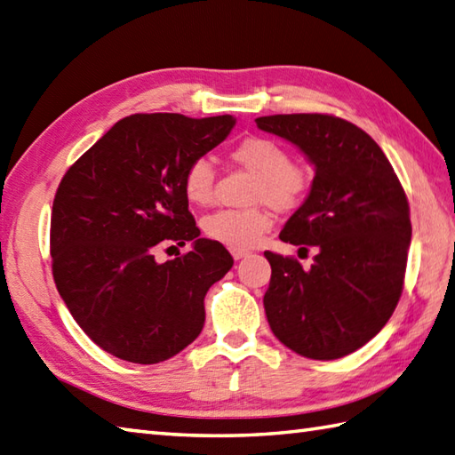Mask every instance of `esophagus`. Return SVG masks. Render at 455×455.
<instances>
[{"mask_svg":"<svg viewBox=\"0 0 455 455\" xmlns=\"http://www.w3.org/2000/svg\"><path fill=\"white\" fill-rule=\"evenodd\" d=\"M230 254H233V258H235V259H243V258H246L250 252H248V250H238V248H233V250H230Z\"/></svg>","mask_w":455,"mask_h":455,"instance_id":"1","label":"esophagus"}]
</instances>
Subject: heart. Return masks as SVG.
Returning a JSON list of instances; mask_svg holds the SVG:
<instances>
[{
	"mask_svg": "<svg viewBox=\"0 0 455 455\" xmlns=\"http://www.w3.org/2000/svg\"><path fill=\"white\" fill-rule=\"evenodd\" d=\"M230 158L244 170L254 173L252 201H266L277 211H289L307 196L308 176L301 166H295L289 152L282 144L264 139L250 137L230 152ZM215 186V170L211 162L199 158L191 162L183 173V193L193 205H207L212 199ZM203 233L215 243L228 248L246 250L252 248L272 227V217L264 209H219L211 212L201 222Z\"/></svg>",
	"mask_w": 455,
	"mask_h": 455,
	"instance_id": "obj_1",
	"label": "heart"
}]
</instances>
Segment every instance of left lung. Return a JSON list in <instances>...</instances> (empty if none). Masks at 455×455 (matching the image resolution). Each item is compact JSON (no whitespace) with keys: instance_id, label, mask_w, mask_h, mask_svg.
<instances>
[{"instance_id":"1","label":"left lung","mask_w":455,"mask_h":455,"mask_svg":"<svg viewBox=\"0 0 455 455\" xmlns=\"http://www.w3.org/2000/svg\"><path fill=\"white\" fill-rule=\"evenodd\" d=\"M256 124L295 144L315 168L311 191L279 233L299 250L315 246L311 267L264 252L269 328L289 350L338 360L370 342L399 303L412 235L407 196L383 150L352 123L293 113Z\"/></svg>"}]
</instances>
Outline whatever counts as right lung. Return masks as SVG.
Segmentation results:
<instances>
[{
    "label": "right lung",
    "instance_id": "add662e5",
    "mask_svg": "<svg viewBox=\"0 0 455 455\" xmlns=\"http://www.w3.org/2000/svg\"><path fill=\"white\" fill-rule=\"evenodd\" d=\"M235 124L233 115H131L58 186L51 219L54 283L74 321L111 355L160 363L203 331V299L235 259L220 243L199 238L183 173ZM173 242H191L192 250L156 263V250Z\"/></svg>",
    "mask_w": 455,
    "mask_h": 455
}]
</instances>
